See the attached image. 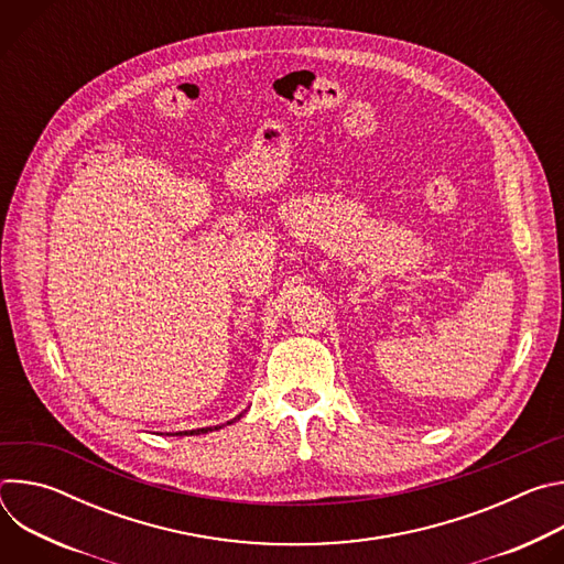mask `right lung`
Here are the masks:
<instances>
[{"instance_id": "obj_1", "label": "right lung", "mask_w": 564, "mask_h": 564, "mask_svg": "<svg viewBox=\"0 0 564 564\" xmlns=\"http://www.w3.org/2000/svg\"><path fill=\"white\" fill-rule=\"evenodd\" d=\"M243 415H246V411L238 413V415H236L231 422H227V424H234L236 420H240ZM218 429H220V426H205V429H196V431H181V433H176V435H181V437H183V435H205V433H212V431H218Z\"/></svg>"}]
</instances>
